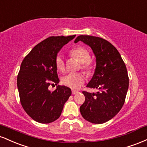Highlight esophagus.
Segmentation results:
<instances>
[{
  "mask_svg": "<svg viewBox=\"0 0 147 147\" xmlns=\"http://www.w3.org/2000/svg\"><path fill=\"white\" fill-rule=\"evenodd\" d=\"M77 93H78V91L77 90H72V95H76V94H77Z\"/></svg>",
  "mask_w": 147,
  "mask_h": 147,
  "instance_id": "esophagus-1",
  "label": "esophagus"
}]
</instances>
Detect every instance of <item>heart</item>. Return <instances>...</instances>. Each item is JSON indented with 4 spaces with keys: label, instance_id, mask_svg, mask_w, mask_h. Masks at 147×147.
I'll return each instance as SVG.
<instances>
[{
    "label": "heart",
    "instance_id": "obj_1",
    "mask_svg": "<svg viewBox=\"0 0 147 147\" xmlns=\"http://www.w3.org/2000/svg\"><path fill=\"white\" fill-rule=\"evenodd\" d=\"M73 57L82 63V68L87 74H90L94 70V62L90 59V52L87 49L77 47L70 51ZM56 65L59 70L63 72L65 70V63L61 55L56 58ZM62 84L72 89H79L85 82V77L82 73H69L62 78Z\"/></svg>",
    "mask_w": 147,
    "mask_h": 147
}]
</instances>
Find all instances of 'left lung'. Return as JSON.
<instances>
[{
    "mask_svg": "<svg viewBox=\"0 0 147 147\" xmlns=\"http://www.w3.org/2000/svg\"><path fill=\"white\" fill-rule=\"evenodd\" d=\"M84 42L90 47L96 57L95 73L86 87L97 88V93L84 91L85 102L80 112L86 120L103 124L114 117L124 105L129 88V76L117 50L100 37L80 35L75 43Z\"/></svg>",
    "mask_w": 147,
    "mask_h": 147,
    "instance_id": "left-lung-1",
    "label": "left lung"
}]
</instances>
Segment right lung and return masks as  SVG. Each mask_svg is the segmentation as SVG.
Masks as SVG:
<instances>
[{
	"label": "right lung",
	"mask_w": 147,
	"mask_h": 147,
	"mask_svg": "<svg viewBox=\"0 0 147 147\" xmlns=\"http://www.w3.org/2000/svg\"><path fill=\"white\" fill-rule=\"evenodd\" d=\"M75 36L48 37L35 45L22 61L17 77L20 101L27 114L37 122L57 120L71 95V89L65 86L58 85L52 92L48 87L50 82L56 85L59 82L57 53Z\"/></svg>",
	"instance_id": "1"
}]
</instances>
